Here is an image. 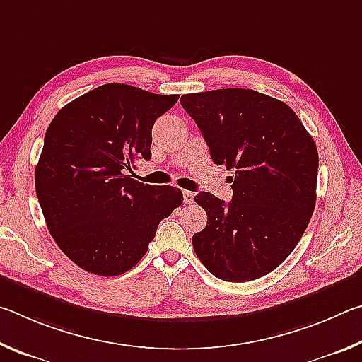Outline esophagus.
<instances>
[{
	"instance_id": "1",
	"label": "esophagus",
	"mask_w": 362,
	"mask_h": 362,
	"mask_svg": "<svg viewBox=\"0 0 362 362\" xmlns=\"http://www.w3.org/2000/svg\"><path fill=\"white\" fill-rule=\"evenodd\" d=\"M193 198H194V194L192 192H187V189L183 192V201H185V204H192Z\"/></svg>"
}]
</instances>
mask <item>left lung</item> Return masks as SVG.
<instances>
[{
  "label": "left lung",
  "mask_w": 362,
  "mask_h": 362,
  "mask_svg": "<svg viewBox=\"0 0 362 362\" xmlns=\"http://www.w3.org/2000/svg\"><path fill=\"white\" fill-rule=\"evenodd\" d=\"M180 103L216 164L235 169L233 199L201 192L207 214L193 249L218 279L244 283L278 268L300 241L316 206L317 150L296 112L252 89L185 94Z\"/></svg>",
  "instance_id": "8db88e82"
}]
</instances>
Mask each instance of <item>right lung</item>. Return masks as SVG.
I'll return each mask as SVG.
<instances>
[{
	"label": "right lung",
	"mask_w": 362,
	"mask_h": 362,
	"mask_svg": "<svg viewBox=\"0 0 362 362\" xmlns=\"http://www.w3.org/2000/svg\"><path fill=\"white\" fill-rule=\"evenodd\" d=\"M179 95L103 84L60 110L35 169L47 230L79 268L118 276L148 250L163 218L183 201L179 188L131 179L151 158V129Z\"/></svg>",
	"instance_id": "obj_1"
}]
</instances>
